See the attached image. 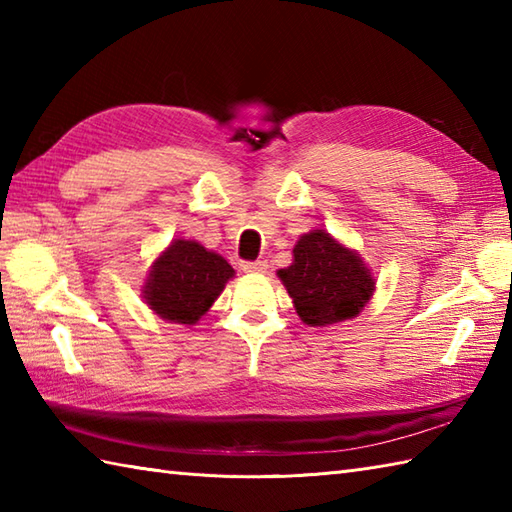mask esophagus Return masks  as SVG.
<instances>
[{
    "label": "esophagus",
    "mask_w": 512,
    "mask_h": 512,
    "mask_svg": "<svg viewBox=\"0 0 512 512\" xmlns=\"http://www.w3.org/2000/svg\"><path fill=\"white\" fill-rule=\"evenodd\" d=\"M242 268H244V273H253V275L266 273L268 262H264V259H257V262H244Z\"/></svg>",
    "instance_id": "esophagus-1"
}]
</instances>
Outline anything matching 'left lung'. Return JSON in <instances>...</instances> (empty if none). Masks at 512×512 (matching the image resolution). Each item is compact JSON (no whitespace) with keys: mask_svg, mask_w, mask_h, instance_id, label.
<instances>
[{"mask_svg":"<svg viewBox=\"0 0 512 512\" xmlns=\"http://www.w3.org/2000/svg\"><path fill=\"white\" fill-rule=\"evenodd\" d=\"M292 266L279 270L297 314L308 325L354 319L374 292V279L354 250L325 231L303 235Z\"/></svg>","mask_w":512,"mask_h":512,"instance_id":"1","label":"left lung"}]
</instances>
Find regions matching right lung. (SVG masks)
Returning a JSON list of instances; mask_svg holds the SVG:
<instances>
[{
    "label": "right lung",
    "instance_id": "add662e5",
    "mask_svg": "<svg viewBox=\"0 0 512 512\" xmlns=\"http://www.w3.org/2000/svg\"><path fill=\"white\" fill-rule=\"evenodd\" d=\"M233 275L235 270L224 257L198 242L176 239L151 268L145 301L162 319L193 325L220 297Z\"/></svg>",
    "mask_w": 512,
    "mask_h": 512
}]
</instances>
